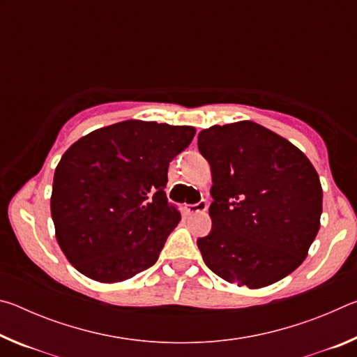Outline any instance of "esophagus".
<instances>
[{"mask_svg": "<svg viewBox=\"0 0 357 357\" xmlns=\"http://www.w3.org/2000/svg\"><path fill=\"white\" fill-rule=\"evenodd\" d=\"M208 209V202L202 200L195 204H185V211L189 214H197V213H204Z\"/></svg>", "mask_w": 357, "mask_h": 357, "instance_id": "34e87169", "label": "esophagus"}]
</instances>
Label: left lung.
Returning <instances> with one entry per match:
<instances>
[{
  "mask_svg": "<svg viewBox=\"0 0 357 357\" xmlns=\"http://www.w3.org/2000/svg\"><path fill=\"white\" fill-rule=\"evenodd\" d=\"M198 149L213 173V229L197 241L208 268L250 289L291 274L317 238L323 211L312 162L252 121L202 130Z\"/></svg>",
  "mask_w": 357,
  "mask_h": 357,
  "instance_id": "8db88e82",
  "label": "left lung"
}]
</instances>
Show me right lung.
<instances>
[{
    "label": "right lung",
    "instance_id": "obj_1",
    "mask_svg": "<svg viewBox=\"0 0 357 357\" xmlns=\"http://www.w3.org/2000/svg\"><path fill=\"white\" fill-rule=\"evenodd\" d=\"M193 135L190 126L129 119L66 151L50 209L58 244L78 273L116 283L157 261L181 220L164 190L168 165Z\"/></svg>",
    "mask_w": 357,
    "mask_h": 357
}]
</instances>
